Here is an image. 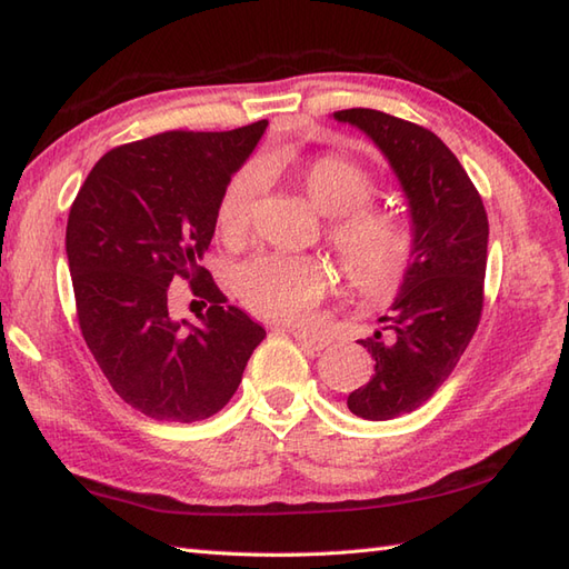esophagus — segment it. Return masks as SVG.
I'll return each mask as SVG.
<instances>
[{"label": "esophagus", "mask_w": 569, "mask_h": 569, "mask_svg": "<svg viewBox=\"0 0 569 569\" xmlns=\"http://www.w3.org/2000/svg\"><path fill=\"white\" fill-rule=\"evenodd\" d=\"M293 337H296V342L300 345V347H306V349H310V352H320V349H325L330 345V340L328 337H318V335H306V332H293Z\"/></svg>", "instance_id": "34e87169"}]
</instances>
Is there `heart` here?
Masks as SVG:
<instances>
[{"label": "heart", "mask_w": 569, "mask_h": 569, "mask_svg": "<svg viewBox=\"0 0 569 569\" xmlns=\"http://www.w3.org/2000/svg\"><path fill=\"white\" fill-rule=\"evenodd\" d=\"M298 183L316 208L328 214L325 237L340 257L345 271L365 293H383L401 278L413 232L401 212L373 204L377 178L367 166L345 153H322L303 163ZM266 176L247 163L227 178L217 198L214 220L229 244L244 241ZM330 286L328 263L318 257L257 253L239 266L232 288L253 316L283 325H308L316 318Z\"/></svg>", "instance_id": "obj_1"}]
</instances>
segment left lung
Here are the masks:
<instances>
[{"mask_svg":"<svg viewBox=\"0 0 569 569\" xmlns=\"http://www.w3.org/2000/svg\"><path fill=\"white\" fill-rule=\"evenodd\" d=\"M383 151L408 198L413 249L401 293L383 330L359 340L377 361L373 377L349 393L365 420H391L420 408L465 355L485 308L489 220L462 163L430 129L379 110L335 112Z\"/></svg>","mask_w":569,"mask_h":569,"instance_id":"obj_1","label":"left lung"}]
</instances>
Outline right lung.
Segmentation results:
<instances>
[{"mask_svg": "<svg viewBox=\"0 0 569 569\" xmlns=\"http://www.w3.org/2000/svg\"><path fill=\"white\" fill-rule=\"evenodd\" d=\"M266 124L122 143L70 204L66 251L82 340L119 398L153 420L196 422L222 410L266 337L200 266L217 198ZM176 280L209 303L200 326L172 318Z\"/></svg>", "mask_w": 569, "mask_h": 569, "instance_id": "add662e5", "label": "right lung"}]
</instances>
